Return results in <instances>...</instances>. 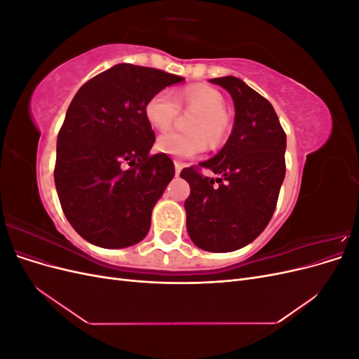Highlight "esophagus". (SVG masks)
Masks as SVG:
<instances>
[{
  "instance_id": "obj_1",
  "label": "esophagus",
  "mask_w": 359,
  "mask_h": 359,
  "mask_svg": "<svg viewBox=\"0 0 359 359\" xmlns=\"http://www.w3.org/2000/svg\"><path fill=\"white\" fill-rule=\"evenodd\" d=\"M181 169H182V163L178 161V160H175V175H177V177L181 173Z\"/></svg>"
}]
</instances>
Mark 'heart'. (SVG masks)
<instances>
[{"label":"heart","mask_w":359,"mask_h":359,"mask_svg":"<svg viewBox=\"0 0 359 359\" xmlns=\"http://www.w3.org/2000/svg\"><path fill=\"white\" fill-rule=\"evenodd\" d=\"M224 106L223 94L206 85L187 86L177 91V95L169 88L154 93L145 104V116L157 130L169 128L181 107L198 112L189 124L191 133L165 132L157 139V149L173 158L189 160L203 153L206 140L212 148L223 145L232 132V119Z\"/></svg>","instance_id":"1"}]
</instances>
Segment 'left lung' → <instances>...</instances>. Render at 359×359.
<instances>
[{
	"label": "left lung",
	"instance_id": "left-lung-1",
	"mask_svg": "<svg viewBox=\"0 0 359 359\" xmlns=\"http://www.w3.org/2000/svg\"><path fill=\"white\" fill-rule=\"evenodd\" d=\"M229 91L235 124L215 157L181 170L190 184L187 232L206 252H232L264 232L286 173V133L265 97L233 76L211 79ZM210 168L219 179L205 177Z\"/></svg>",
	"mask_w": 359,
	"mask_h": 359
}]
</instances>
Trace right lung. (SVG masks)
<instances>
[{"label":"right lung","mask_w":359,"mask_h":359,"mask_svg":"<svg viewBox=\"0 0 359 359\" xmlns=\"http://www.w3.org/2000/svg\"><path fill=\"white\" fill-rule=\"evenodd\" d=\"M184 78L116 64L81 86L57 139L53 178L61 208L86 241L124 248L142 241L151 211L175 175L166 154H149L145 116L154 93Z\"/></svg>","instance_id":"add662e5"}]
</instances>
